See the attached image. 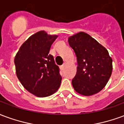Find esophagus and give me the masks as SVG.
<instances>
[{"label":"esophagus","mask_w":124,"mask_h":124,"mask_svg":"<svg viewBox=\"0 0 124 124\" xmlns=\"http://www.w3.org/2000/svg\"><path fill=\"white\" fill-rule=\"evenodd\" d=\"M65 64H63V65H61V69H63L65 68Z\"/></svg>","instance_id":"1"}]
</instances>
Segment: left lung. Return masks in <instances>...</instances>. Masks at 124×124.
<instances>
[{"instance_id":"left-lung-1","label":"left lung","mask_w":124,"mask_h":124,"mask_svg":"<svg viewBox=\"0 0 124 124\" xmlns=\"http://www.w3.org/2000/svg\"><path fill=\"white\" fill-rule=\"evenodd\" d=\"M68 41L78 64L77 74L72 80L74 89L84 96L99 93L107 84L112 71V59L108 50L83 31L69 37Z\"/></svg>"}]
</instances>
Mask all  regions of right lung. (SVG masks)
I'll return each instance as SVG.
<instances>
[{"label":"right lung","instance_id":"obj_1","mask_svg":"<svg viewBox=\"0 0 124 124\" xmlns=\"http://www.w3.org/2000/svg\"><path fill=\"white\" fill-rule=\"evenodd\" d=\"M57 35L40 31L30 36L14 58L17 77L27 91L38 97L53 94L61 85L59 68L49 54Z\"/></svg>","mask_w":124,"mask_h":124}]
</instances>
